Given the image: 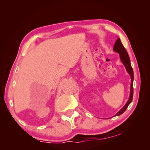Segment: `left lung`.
<instances>
[{
  "instance_id": "left-lung-1",
  "label": "left lung",
  "mask_w": 150,
  "mask_h": 150,
  "mask_svg": "<svg viewBox=\"0 0 150 150\" xmlns=\"http://www.w3.org/2000/svg\"><path fill=\"white\" fill-rule=\"evenodd\" d=\"M113 50L115 52H118L119 54H120V57L122 61V62L123 63V64L125 66L126 71L128 73L130 74V77H131V85H130V98L128 100V102L126 103L125 106L121 109V110L118 112L116 114V116H119L122 115V114L124 113L126 108H128V105L131 103L132 101L133 98V93H134V89H133V81H134V72H133V69L132 67L131 64H130V57L128 56V53H127V51L125 49V47H124V45L122 44L120 41V39L118 38L116 41V43L115 44V46H114Z\"/></svg>"
}]
</instances>
